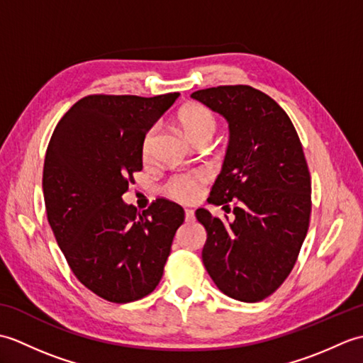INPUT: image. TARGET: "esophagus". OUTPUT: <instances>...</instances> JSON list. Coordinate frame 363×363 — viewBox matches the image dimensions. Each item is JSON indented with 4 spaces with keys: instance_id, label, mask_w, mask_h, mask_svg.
I'll list each match as a JSON object with an SVG mask.
<instances>
[{
    "instance_id": "obj_1",
    "label": "esophagus",
    "mask_w": 363,
    "mask_h": 363,
    "mask_svg": "<svg viewBox=\"0 0 363 363\" xmlns=\"http://www.w3.org/2000/svg\"><path fill=\"white\" fill-rule=\"evenodd\" d=\"M194 218H195V212L191 211V209H186V220L190 221V220H194Z\"/></svg>"
}]
</instances>
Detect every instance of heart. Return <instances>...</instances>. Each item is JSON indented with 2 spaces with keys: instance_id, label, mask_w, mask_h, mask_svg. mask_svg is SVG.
I'll return each instance as SVG.
<instances>
[{
  "instance_id": "obj_1",
  "label": "heart",
  "mask_w": 363,
  "mask_h": 363,
  "mask_svg": "<svg viewBox=\"0 0 363 363\" xmlns=\"http://www.w3.org/2000/svg\"><path fill=\"white\" fill-rule=\"evenodd\" d=\"M177 123H179L181 129L184 130L191 142H198L201 138H212L217 129V120H215L213 113L201 104H189L177 112ZM156 142V130L150 129L143 138L142 152L143 157L148 160L151 157L152 146ZM206 173H184L174 176L172 181L168 182L167 191L169 196H173L179 201L190 203L199 196L201 191V184L206 181Z\"/></svg>"
}]
</instances>
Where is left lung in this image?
Returning a JSON list of instances; mask_svg holds the SVG:
<instances>
[{
	"instance_id": "left-lung-1",
	"label": "left lung",
	"mask_w": 363,
	"mask_h": 363,
	"mask_svg": "<svg viewBox=\"0 0 363 363\" xmlns=\"http://www.w3.org/2000/svg\"><path fill=\"white\" fill-rule=\"evenodd\" d=\"M228 121L229 142L209 203L229 207L220 220L207 209L203 264L215 285L243 303L269 296L287 279L311 220V173L289 115L250 86H220L190 95Z\"/></svg>"
}]
</instances>
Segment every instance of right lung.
<instances>
[{"mask_svg":"<svg viewBox=\"0 0 363 363\" xmlns=\"http://www.w3.org/2000/svg\"><path fill=\"white\" fill-rule=\"evenodd\" d=\"M179 94L152 98L90 95L51 135L43 165L48 223L79 282L111 303L137 301L157 287L184 209L156 199L142 213L123 201L143 168L146 133Z\"/></svg>","mask_w":363,"mask_h":363,"instance_id":"right-lung-1","label":"right lung"}]
</instances>
